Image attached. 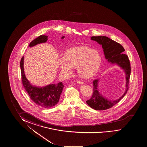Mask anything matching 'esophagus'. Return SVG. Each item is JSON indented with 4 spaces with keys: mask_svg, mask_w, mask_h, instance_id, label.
<instances>
[{
    "mask_svg": "<svg viewBox=\"0 0 147 147\" xmlns=\"http://www.w3.org/2000/svg\"><path fill=\"white\" fill-rule=\"evenodd\" d=\"M77 83L79 84H80V85H83V84H84V82L82 81H77Z\"/></svg>",
    "mask_w": 147,
    "mask_h": 147,
    "instance_id": "esophagus-1",
    "label": "esophagus"
}]
</instances>
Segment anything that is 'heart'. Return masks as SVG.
Wrapping results in <instances>:
<instances>
[{"mask_svg": "<svg viewBox=\"0 0 147 147\" xmlns=\"http://www.w3.org/2000/svg\"><path fill=\"white\" fill-rule=\"evenodd\" d=\"M102 61L98 51L87 47H80L68 49L65 56L58 59L62 74L67 76L72 75L74 68L80 77L90 79L98 72Z\"/></svg>", "mask_w": 147, "mask_h": 147, "instance_id": "b5f03b06", "label": "heart"}]
</instances>
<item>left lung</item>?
I'll list each match as a JSON object with an SVG mask.
<instances>
[{
  "mask_svg": "<svg viewBox=\"0 0 147 147\" xmlns=\"http://www.w3.org/2000/svg\"><path fill=\"white\" fill-rule=\"evenodd\" d=\"M91 39L96 41L102 46L105 59L109 63L116 64L123 69L126 78V88L124 94L119 98L110 100L103 96L99 92L98 82L99 79H96L93 81V94L92 97L86 102L89 106L95 110H105L110 109L118 103L125 96L128 90V84L130 77L131 67L128 57L123 54L125 49L122 46L116 42L105 36H92Z\"/></svg>",
  "mask_w": 147,
  "mask_h": 147,
  "instance_id": "1",
  "label": "left lung"
}]
</instances>
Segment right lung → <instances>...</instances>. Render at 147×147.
<instances>
[{
	"instance_id": "right-lung-1",
	"label": "right lung",
	"mask_w": 147,
	"mask_h": 147,
	"mask_svg": "<svg viewBox=\"0 0 147 147\" xmlns=\"http://www.w3.org/2000/svg\"><path fill=\"white\" fill-rule=\"evenodd\" d=\"M48 36L40 35L31 42L29 47L35 46L38 44L45 43L48 40ZM65 36H63L61 39ZM24 56L20 61L22 83L31 99L37 105L49 109L56 105L59 102L64 85L62 82L57 84H49L44 87H37L31 84L25 76L24 69Z\"/></svg>"
}]
</instances>
